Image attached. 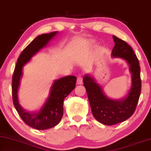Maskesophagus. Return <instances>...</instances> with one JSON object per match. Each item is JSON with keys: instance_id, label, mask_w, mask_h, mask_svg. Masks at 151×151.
Here are the masks:
<instances>
[{"instance_id": "1", "label": "esophagus", "mask_w": 151, "mask_h": 151, "mask_svg": "<svg viewBox=\"0 0 151 151\" xmlns=\"http://www.w3.org/2000/svg\"><path fill=\"white\" fill-rule=\"evenodd\" d=\"M83 83V78L81 76H78L77 78V84L80 85V84H81Z\"/></svg>"}]
</instances>
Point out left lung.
Listing matches in <instances>:
<instances>
[{
  "mask_svg": "<svg viewBox=\"0 0 151 151\" xmlns=\"http://www.w3.org/2000/svg\"><path fill=\"white\" fill-rule=\"evenodd\" d=\"M115 42L111 55L121 58L128 63L132 75V84L127 96L119 100L111 99L95 79L89 74L83 77V86L86 89L92 114L99 123L113 125L129 119L135 111L141 91V68L138 58L132 47L126 42L113 36Z\"/></svg>",
  "mask_w": 151,
  "mask_h": 151,
  "instance_id": "left-lung-1",
  "label": "left lung"
}]
</instances>
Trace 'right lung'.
<instances>
[{
  "label": "right lung",
  "instance_id": "add662e5",
  "mask_svg": "<svg viewBox=\"0 0 151 151\" xmlns=\"http://www.w3.org/2000/svg\"><path fill=\"white\" fill-rule=\"evenodd\" d=\"M58 34L54 32L41 34L32 41L18 57L12 76V100L18 115L26 125L38 130H45L57 125L63 117V100L76 87V77L65 76L55 80L50 89V96L41 109L37 113L27 112L20 106L18 98V91L20 79L22 76V68L34 55L44 47Z\"/></svg>",
  "mask_w": 151,
  "mask_h": 151
}]
</instances>
